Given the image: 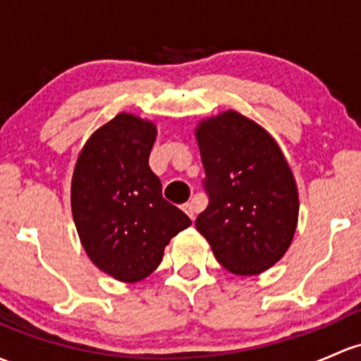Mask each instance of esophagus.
Segmentation results:
<instances>
[{"label":"esophagus","instance_id":"esophagus-1","mask_svg":"<svg viewBox=\"0 0 361 361\" xmlns=\"http://www.w3.org/2000/svg\"><path fill=\"white\" fill-rule=\"evenodd\" d=\"M183 211L190 216V219L193 221V219H195V214L200 211V206L195 202V200H192V202L183 204Z\"/></svg>","mask_w":361,"mask_h":361}]
</instances>
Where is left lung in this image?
Wrapping results in <instances>:
<instances>
[{
    "instance_id": "obj_1",
    "label": "left lung",
    "mask_w": 361,
    "mask_h": 361,
    "mask_svg": "<svg viewBox=\"0 0 361 361\" xmlns=\"http://www.w3.org/2000/svg\"><path fill=\"white\" fill-rule=\"evenodd\" d=\"M195 135L209 197L197 230L228 271L268 270L298 226V187L282 150L267 130L235 111L202 121Z\"/></svg>"
}]
</instances>
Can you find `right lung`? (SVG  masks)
<instances>
[{
    "label": "right lung",
    "mask_w": 361,
    "mask_h": 361,
    "mask_svg": "<svg viewBox=\"0 0 361 361\" xmlns=\"http://www.w3.org/2000/svg\"><path fill=\"white\" fill-rule=\"evenodd\" d=\"M157 128L121 112L90 136L71 187L75 228L90 259L116 280L135 283L161 264L190 218L162 197L149 155Z\"/></svg>",
    "instance_id": "add662e5"
}]
</instances>
